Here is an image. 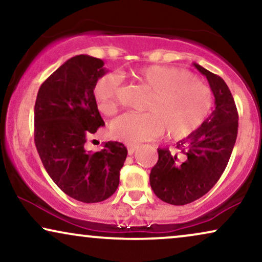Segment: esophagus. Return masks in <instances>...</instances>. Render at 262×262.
I'll return each mask as SVG.
<instances>
[{
	"label": "esophagus",
	"instance_id": "esophagus-1",
	"mask_svg": "<svg viewBox=\"0 0 262 262\" xmlns=\"http://www.w3.org/2000/svg\"><path fill=\"white\" fill-rule=\"evenodd\" d=\"M139 147L137 144H127V152H128V155H134L135 154V151L137 150Z\"/></svg>",
	"mask_w": 262,
	"mask_h": 262
}]
</instances>
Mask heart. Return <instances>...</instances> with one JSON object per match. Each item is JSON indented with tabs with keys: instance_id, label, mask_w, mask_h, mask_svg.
<instances>
[{
	"instance_id": "b5f03b06",
	"label": "heart",
	"mask_w": 262,
	"mask_h": 262,
	"mask_svg": "<svg viewBox=\"0 0 262 262\" xmlns=\"http://www.w3.org/2000/svg\"><path fill=\"white\" fill-rule=\"evenodd\" d=\"M139 85L151 90L145 113H126L111 124L114 138L139 143L167 132L174 141L191 135L208 117L213 95L208 86L188 71L165 64H149L132 72ZM98 110L106 115L117 113L121 104V83L115 74H104L94 85Z\"/></svg>"
}]
</instances>
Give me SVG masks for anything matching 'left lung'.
<instances>
[{"instance_id":"left-lung-1","label":"left lung","mask_w":262,"mask_h":262,"mask_svg":"<svg viewBox=\"0 0 262 262\" xmlns=\"http://www.w3.org/2000/svg\"><path fill=\"white\" fill-rule=\"evenodd\" d=\"M215 98V110L198 130L177 143L176 152L159 148V160L149 181L152 191L166 203L183 206L206 195L225 171L235 147L238 113L232 94L222 77L198 63Z\"/></svg>"}]
</instances>
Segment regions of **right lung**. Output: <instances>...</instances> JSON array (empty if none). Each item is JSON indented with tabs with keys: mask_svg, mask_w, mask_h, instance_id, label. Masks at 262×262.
Listing matches in <instances>:
<instances>
[{
	"mask_svg": "<svg viewBox=\"0 0 262 262\" xmlns=\"http://www.w3.org/2000/svg\"><path fill=\"white\" fill-rule=\"evenodd\" d=\"M103 64L83 54L71 57L44 80L35 103V144L44 168L66 195L84 203L113 195L127 156L119 142L96 152L84 147L104 125L93 94L107 72Z\"/></svg>",
	"mask_w": 262,
	"mask_h": 262,
	"instance_id": "1",
	"label": "right lung"
}]
</instances>
